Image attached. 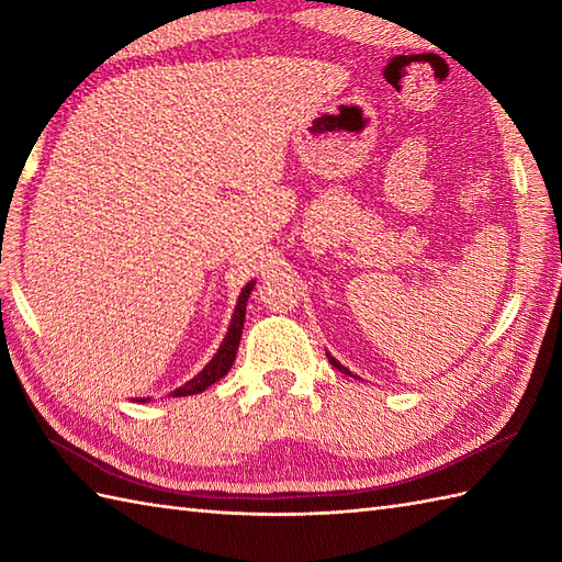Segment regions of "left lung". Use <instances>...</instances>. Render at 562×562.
I'll use <instances>...</instances> for the list:
<instances>
[{"mask_svg":"<svg viewBox=\"0 0 562 562\" xmlns=\"http://www.w3.org/2000/svg\"><path fill=\"white\" fill-rule=\"evenodd\" d=\"M328 360H330V364H333V367H338V369H342V372H345V374H348V369H345L342 364H338L336 360H333V357H328Z\"/></svg>","mask_w":562,"mask_h":562,"instance_id":"left-lung-1","label":"left lung"}]
</instances>
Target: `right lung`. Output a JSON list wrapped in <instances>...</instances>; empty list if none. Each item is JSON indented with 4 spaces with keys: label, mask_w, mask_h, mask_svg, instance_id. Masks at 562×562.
<instances>
[{
    "label": "right lung",
    "mask_w": 562,
    "mask_h": 562,
    "mask_svg": "<svg viewBox=\"0 0 562 562\" xmlns=\"http://www.w3.org/2000/svg\"><path fill=\"white\" fill-rule=\"evenodd\" d=\"M248 288L238 296V304H236V312L232 318V326L229 333H226L220 350L214 352L212 360L205 364V369L198 376H193L183 384L181 389H176L173 393L176 396H193V393H202L207 386H212L214 381H220L226 372H229L234 360H236V350H238V340H241V330H244V318H246V300H248ZM149 401V398H145Z\"/></svg>",
    "instance_id": "1"
}]
</instances>
